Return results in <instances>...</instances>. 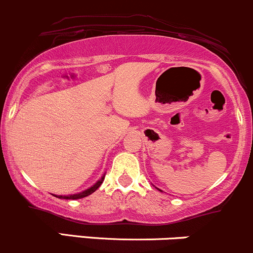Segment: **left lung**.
Here are the masks:
<instances>
[{
    "label": "left lung",
    "instance_id": "left-lung-1",
    "mask_svg": "<svg viewBox=\"0 0 253 253\" xmlns=\"http://www.w3.org/2000/svg\"><path fill=\"white\" fill-rule=\"evenodd\" d=\"M156 188H157V187H156ZM159 189V188H158ZM159 191H160V189H159ZM160 192H163V191H160Z\"/></svg>",
    "mask_w": 253,
    "mask_h": 253
}]
</instances>
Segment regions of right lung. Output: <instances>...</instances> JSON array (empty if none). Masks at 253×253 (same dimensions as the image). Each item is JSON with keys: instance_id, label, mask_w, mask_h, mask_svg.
<instances>
[{"instance_id": "add662e5", "label": "right lung", "mask_w": 253, "mask_h": 253, "mask_svg": "<svg viewBox=\"0 0 253 253\" xmlns=\"http://www.w3.org/2000/svg\"><path fill=\"white\" fill-rule=\"evenodd\" d=\"M105 180V175L102 176L101 178H100L99 181H96V183H94L93 186L89 187V188H86L85 191H82L80 193H76V194H69V195H55L56 198H59V199H82V198H85L88 197V195H90L91 193H94L95 191H96L97 188H99L100 186H101V183L104 182Z\"/></svg>"}]
</instances>
